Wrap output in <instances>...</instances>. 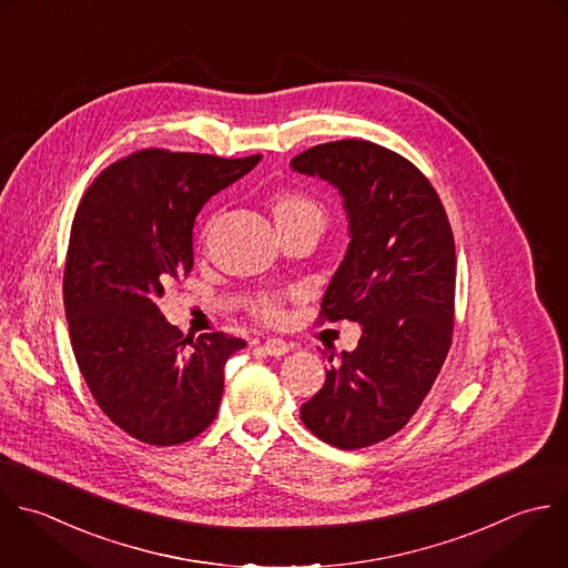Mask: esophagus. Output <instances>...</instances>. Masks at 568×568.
<instances>
[{
  "label": "esophagus",
  "mask_w": 568,
  "mask_h": 568,
  "mask_svg": "<svg viewBox=\"0 0 568 568\" xmlns=\"http://www.w3.org/2000/svg\"><path fill=\"white\" fill-rule=\"evenodd\" d=\"M261 347H263V352L270 354V356H285V354L290 352V345H287L285 341H281V338H270V341H265Z\"/></svg>",
  "instance_id": "34e87169"
}]
</instances>
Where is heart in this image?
<instances>
[{
    "label": "heart",
    "mask_w": 568,
    "mask_h": 568,
    "mask_svg": "<svg viewBox=\"0 0 568 568\" xmlns=\"http://www.w3.org/2000/svg\"><path fill=\"white\" fill-rule=\"evenodd\" d=\"M274 219L281 225L314 221L323 227L325 223V207L310 194L301 190H281L272 201ZM254 314L265 323H278L285 316V298L278 294H263L254 303Z\"/></svg>",
    "instance_id": "obj_1"
}]
</instances>
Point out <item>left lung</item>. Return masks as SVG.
<instances>
[{
	"label": "left lung",
	"mask_w": 568,
	"mask_h": 568,
	"mask_svg": "<svg viewBox=\"0 0 568 568\" xmlns=\"http://www.w3.org/2000/svg\"><path fill=\"white\" fill-rule=\"evenodd\" d=\"M334 183L349 216V247L318 323L356 321L363 336L329 356L323 389L301 407L305 427L338 449L398 434L432 392L454 338L456 245L429 179L365 139L314 145L290 163Z\"/></svg>",
	"instance_id": "obj_1"
}]
</instances>
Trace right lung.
<instances>
[{
  "label": "right lung",
  "mask_w": 568,
  "mask_h": 568,
  "mask_svg": "<svg viewBox=\"0 0 568 568\" xmlns=\"http://www.w3.org/2000/svg\"><path fill=\"white\" fill-rule=\"evenodd\" d=\"M258 161L145 148L108 165L77 207L63 267L72 352L99 409L145 445L172 447L205 432L223 365L245 347L221 332L183 336L159 296L192 272L199 210Z\"/></svg>",
  "instance_id": "obj_1"
}]
</instances>
